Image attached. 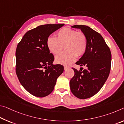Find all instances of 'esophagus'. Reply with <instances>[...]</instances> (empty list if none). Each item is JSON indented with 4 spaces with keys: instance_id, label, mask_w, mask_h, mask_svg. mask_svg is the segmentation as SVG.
<instances>
[{
    "instance_id": "esophagus-1",
    "label": "esophagus",
    "mask_w": 124,
    "mask_h": 124,
    "mask_svg": "<svg viewBox=\"0 0 124 124\" xmlns=\"http://www.w3.org/2000/svg\"><path fill=\"white\" fill-rule=\"evenodd\" d=\"M68 68H69V67H68L66 66H64V70H67L68 69Z\"/></svg>"
}]
</instances>
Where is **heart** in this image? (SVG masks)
I'll use <instances>...</instances> for the list:
<instances>
[{
	"mask_svg": "<svg viewBox=\"0 0 124 124\" xmlns=\"http://www.w3.org/2000/svg\"><path fill=\"white\" fill-rule=\"evenodd\" d=\"M57 38L50 36L47 39V46L54 54H57L63 46L66 51L56 57V62L59 64L68 66L75 61L77 57L81 56L87 48L88 41L86 35L70 27H64L57 33Z\"/></svg>",
	"mask_w": 124,
	"mask_h": 124,
	"instance_id": "heart-1",
	"label": "heart"
}]
</instances>
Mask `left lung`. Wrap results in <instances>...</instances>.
<instances>
[{
    "mask_svg": "<svg viewBox=\"0 0 124 124\" xmlns=\"http://www.w3.org/2000/svg\"><path fill=\"white\" fill-rule=\"evenodd\" d=\"M72 27L80 29L87 38V50L76 63L86 67V69L80 70L72 68L74 76L70 82L73 95L84 99L95 95L104 84L110 71L111 54L99 33L85 25H76Z\"/></svg>",
    "mask_w": 124,
    "mask_h": 124,
    "instance_id": "8db88e82",
    "label": "left lung"
}]
</instances>
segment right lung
Instances as JSON below:
<instances>
[{"label": "right lung", "instance_id": "right-lung-1", "mask_svg": "<svg viewBox=\"0 0 124 124\" xmlns=\"http://www.w3.org/2000/svg\"><path fill=\"white\" fill-rule=\"evenodd\" d=\"M64 24L40 25L27 31L17 44L16 73L23 87L37 97L53 91L57 78L64 70L61 64H53L54 56L47 46L49 36Z\"/></svg>", "mask_w": 124, "mask_h": 124}]
</instances>
